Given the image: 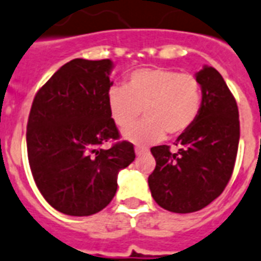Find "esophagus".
Masks as SVG:
<instances>
[{"mask_svg": "<svg viewBox=\"0 0 261 261\" xmlns=\"http://www.w3.org/2000/svg\"><path fill=\"white\" fill-rule=\"evenodd\" d=\"M149 149L146 148V146H136L135 148V152L137 155H141V154H145V153H148Z\"/></svg>", "mask_w": 261, "mask_h": 261, "instance_id": "obj_1", "label": "esophagus"}]
</instances>
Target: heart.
<instances>
[{
	"mask_svg": "<svg viewBox=\"0 0 261 261\" xmlns=\"http://www.w3.org/2000/svg\"><path fill=\"white\" fill-rule=\"evenodd\" d=\"M107 101L119 128L134 122L144 109L146 119L124 129L122 136L135 144H152L165 132L178 136L194 124L203 103V87L193 73L144 67L128 73L124 87H112Z\"/></svg>",
	"mask_w": 261,
	"mask_h": 261,
	"instance_id": "obj_1",
	"label": "heart"
}]
</instances>
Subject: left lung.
<instances>
[{"label": "left lung", "mask_w": 261, "mask_h": 261, "mask_svg": "<svg viewBox=\"0 0 261 261\" xmlns=\"http://www.w3.org/2000/svg\"><path fill=\"white\" fill-rule=\"evenodd\" d=\"M203 87V103L194 124L170 146L150 149L155 169L148 184L153 199L171 213L202 210L217 199L232 175L240 125L237 100L214 67L195 75Z\"/></svg>", "instance_id": "8db88e82"}]
</instances>
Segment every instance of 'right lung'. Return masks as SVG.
<instances>
[{"instance_id": "right-lung-1", "label": "right lung", "mask_w": 261, "mask_h": 261, "mask_svg": "<svg viewBox=\"0 0 261 261\" xmlns=\"http://www.w3.org/2000/svg\"><path fill=\"white\" fill-rule=\"evenodd\" d=\"M112 62L72 59L39 88L28 121L26 144L38 190L55 210L72 217L101 211L115 197L117 174L135 161L108 109Z\"/></svg>"}]
</instances>
